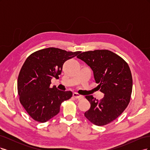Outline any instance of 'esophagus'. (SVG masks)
<instances>
[{
	"label": "esophagus",
	"mask_w": 150,
	"mask_h": 150,
	"mask_svg": "<svg viewBox=\"0 0 150 150\" xmlns=\"http://www.w3.org/2000/svg\"><path fill=\"white\" fill-rule=\"evenodd\" d=\"M73 96L76 99H83L84 98L83 96H82V95H80L79 94L77 93H73Z\"/></svg>",
	"instance_id": "1"
}]
</instances>
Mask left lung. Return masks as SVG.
<instances>
[{"instance_id": "8db88e82", "label": "left lung", "mask_w": 150, "mask_h": 150, "mask_svg": "<svg viewBox=\"0 0 150 150\" xmlns=\"http://www.w3.org/2000/svg\"><path fill=\"white\" fill-rule=\"evenodd\" d=\"M77 57L85 62L93 71L98 89L104 94L101 100L86 96L89 110L84 116L96 126L110 123L128 106L132 93L133 79L129 67L123 59L108 50L82 52Z\"/></svg>"}]
</instances>
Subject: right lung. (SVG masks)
<instances>
[{
    "instance_id": "right-lung-1",
    "label": "right lung",
    "mask_w": 150,
    "mask_h": 150,
    "mask_svg": "<svg viewBox=\"0 0 150 150\" xmlns=\"http://www.w3.org/2000/svg\"><path fill=\"white\" fill-rule=\"evenodd\" d=\"M81 51L71 52L55 47L39 50L26 59L17 79L21 104L36 121L45 122L57 115L62 102L72 93L50 87L51 79L59 78L62 65Z\"/></svg>"
}]
</instances>
